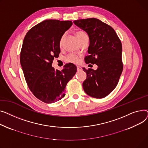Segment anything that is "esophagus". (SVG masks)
I'll return each mask as SVG.
<instances>
[{
  "mask_svg": "<svg viewBox=\"0 0 148 148\" xmlns=\"http://www.w3.org/2000/svg\"><path fill=\"white\" fill-rule=\"evenodd\" d=\"M77 71H81L82 70V69L80 66H77Z\"/></svg>",
  "mask_w": 148,
  "mask_h": 148,
  "instance_id": "esophagus-1",
  "label": "esophagus"
}]
</instances>
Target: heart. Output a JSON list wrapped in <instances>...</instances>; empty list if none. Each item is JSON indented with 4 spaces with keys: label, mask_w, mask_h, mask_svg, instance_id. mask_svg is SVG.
Wrapping results in <instances>:
<instances>
[{
    "label": "heart",
    "mask_w": 148,
    "mask_h": 148,
    "mask_svg": "<svg viewBox=\"0 0 148 148\" xmlns=\"http://www.w3.org/2000/svg\"><path fill=\"white\" fill-rule=\"evenodd\" d=\"M65 35H66V34L64 33V34H63L62 36L61 37L60 41V45H62V44L64 38L65 37ZM76 36L77 37V38L78 39V40H79L82 38H83L84 36H87V35H86V34L84 32H83V31H77V32H76ZM65 60H66V62H68V63H78V62H79V56H77L75 54L71 53V54H69V55H67L66 57Z\"/></svg>",
    "instance_id": "1"
}]
</instances>
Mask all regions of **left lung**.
Returning a JSON list of instances; mask_svg holds the SVG:
<instances>
[{"label": "left lung", "instance_id": "left-lung-1", "mask_svg": "<svg viewBox=\"0 0 148 148\" xmlns=\"http://www.w3.org/2000/svg\"><path fill=\"white\" fill-rule=\"evenodd\" d=\"M73 23L89 36L90 55L85 57V63L98 66L95 71L83 68L86 73L84 90L92 97H105L115 88L123 70L121 42L114 29L99 19H81Z\"/></svg>", "mask_w": 148, "mask_h": 148}]
</instances>
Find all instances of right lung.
I'll list each match as a JSON object with an SVG mask.
<instances>
[{"label":"right lung","instance_id":"add662e5","mask_svg":"<svg viewBox=\"0 0 148 148\" xmlns=\"http://www.w3.org/2000/svg\"><path fill=\"white\" fill-rule=\"evenodd\" d=\"M72 24V21L46 20L29 30L24 39L20 63L25 79L34 96L44 103L63 98L67 82L77 71L71 63L62 71L52 67L60 53L61 37Z\"/></svg>","mask_w":148,"mask_h":148}]
</instances>
